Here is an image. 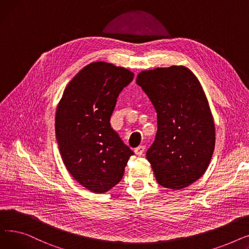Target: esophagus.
I'll use <instances>...</instances> for the list:
<instances>
[{"label":"esophagus","instance_id":"obj_1","mask_svg":"<svg viewBox=\"0 0 249 249\" xmlns=\"http://www.w3.org/2000/svg\"><path fill=\"white\" fill-rule=\"evenodd\" d=\"M144 150H145V146L140 145V146H138L137 148H135L134 152H135V154H136L137 156H141V155L143 154V152H144Z\"/></svg>","mask_w":249,"mask_h":249}]
</instances>
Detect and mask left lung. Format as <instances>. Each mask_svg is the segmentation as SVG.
<instances>
[{
  "instance_id": "left-lung-1",
  "label": "left lung",
  "mask_w": 249,
  "mask_h": 249,
  "mask_svg": "<svg viewBox=\"0 0 249 249\" xmlns=\"http://www.w3.org/2000/svg\"><path fill=\"white\" fill-rule=\"evenodd\" d=\"M136 83L158 116V132L146 152L156 180L179 190L199 179L215 148V126L204 90L185 67L141 71Z\"/></svg>"
}]
</instances>
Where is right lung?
Wrapping results in <instances>:
<instances>
[{
    "label": "right lung",
    "instance_id": "1",
    "mask_svg": "<svg viewBox=\"0 0 249 249\" xmlns=\"http://www.w3.org/2000/svg\"><path fill=\"white\" fill-rule=\"evenodd\" d=\"M133 78L126 69L93 62L70 82L57 107L55 134L63 163L94 193L116 186L134 154L110 124L117 98Z\"/></svg>",
    "mask_w": 249,
    "mask_h": 249
}]
</instances>
